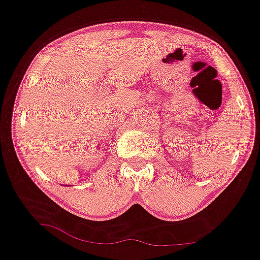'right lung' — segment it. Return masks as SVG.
I'll return each mask as SVG.
<instances>
[{"label": "right lung", "mask_w": 260, "mask_h": 260, "mask_svg": "<svg viewBox=\"0 0 260 260\" xmlns=\"http://www.w3.org/2000/svg\"><path fill=\"white\" fill-rule=\"evenodd\" d=\"M69 186H70V185H69Z\"/></svg>", "instance_id": "add662e5"}]
</instances>
